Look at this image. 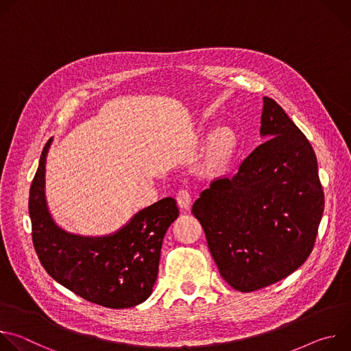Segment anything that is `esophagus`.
Masks as SVG:
<instances>
[{"mask_svg":"<svg viewBox=\"0 0 351 351\" xmlns=\"http://www.w3.org/2000/svg\"><path fill=\"white\" fill-rule=\"evenodd\" d=\"M176 199L180 208H189L191 204V191L190 189H179L176 193Z\"/></svg>","mask_w":351,"mask_h":351,"instance_id":"34e87169","label":"esophagus"}]
</instances>
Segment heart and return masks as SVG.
Here are the masks:
<instances>
[{"mask_svg":"<svg viewBox=\"0 0 351 351\" xmlns=\"http://www.w3.org/2000/svg\"><path fill=\"white\" fill-rule=\"evenodd\" d=\"M236 147V137L229 129H219L215 132L208 147V164L211 167L225 165L233 156Z\"/></svg>","mask_w":351,"mask_h":351,"instance_id":"obj_1","label":"heart"}]
</instances>
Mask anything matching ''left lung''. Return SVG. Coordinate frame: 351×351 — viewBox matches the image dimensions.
Returning a JSON list of instances; mask_svg holds the SVG:
<instances>
[{"mask_svg":"<svg viewBox=\"0 0 351 351\" xmlns=\"http://www.w3.org/2000/svg\"><path fill=\"white\" fill-rule=\"evenodd\" d=\"M260 132L267 140L233 176L214 179L191 208L221 276L243 293L274 285L304 264L325 206L310 141L269 97Z\"/></svg>","mask_w":351,"mask_h":351,"instance_id":"8db88e82","label":"left lung"}]
</instances>
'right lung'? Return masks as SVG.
I'll return each mask as SVG.
<instances>
[{"label": "right lung", "mask_w": 351, "mask_h": 351, "mask_svg": "<svg viewBox=\"0 0 351 351\" xmlns=\"http://www.w3.org/2000/svg\"><path fill=\"white\" fill-rule=\"evenodd\" d=\"M40 156L29 193L32 240L37 257L58 283L107 308L134 307L153 291L164 236L179 217L175 198L167 197L136 214L119 232L83 237L58 228L48 213L44 194L45 156Z\"/></svg>", "instance_id": "1"}]
</instances>
